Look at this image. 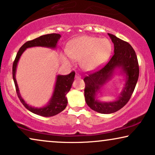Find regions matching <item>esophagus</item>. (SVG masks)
I'll list each match as a JSON object with an SVG mask.
<instances>
[{"mask_svg":"<svg viewBox=\"0 0 155 155\" xmlns=\"http://www.w3.org/2000/svg\"><path fill=\"white\" fill-rule=\"evenodd\" d=\"M75 78H81V75L79 73H75Z\"/></svg>","mask_w":155,"mask_h":155,"instance_id":"34e87169","label":"esophagus"}]
</instances>
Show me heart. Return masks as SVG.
<instances>
[{"label":"heart","mask_w":155,"mask_h":155,"mask_svg":"<svg viewBox=\"0 0 155 155\" xmlns=\"http://www.w3.org/2000/svg\"><path fill=\"white\" fill-rule=\"evenodd\" d=\"M112 45L109 40L92 36H82L70 44L67 53L62 56L64 63L69 64L70 58L80 60V65L84 70H95L102 65L109 58Z\"/></svg>","instance_id":"obj_1"}]
</instances>
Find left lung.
I'll return each instance as SVG.
<instances>
[{"mask_svg": "<svg viewBox=\"0 0 155 155\" xmlns=\"http://www.w3.org/2000/svg\"><path fill=\"white\" fill-rule=\"evenodd\" d=\"M114 44V54L109 62L97 71L84 78L86 103L94 111L110 114L118 111L129 101L139 78V65L135 51L127 42L108 33ZM126 77V83L118 99L112 102H101L97 96L101 87L113 77L116 69Z\"/></svg>", "mask_w": 155, "mask_h": 155, "instance_id": "obj_1", "label": "left lung"}]
</instances>
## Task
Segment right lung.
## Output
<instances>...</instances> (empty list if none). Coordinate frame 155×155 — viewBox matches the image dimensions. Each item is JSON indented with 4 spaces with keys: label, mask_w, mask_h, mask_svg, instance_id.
<instances>
[{
    "label": "right lung",
    "mask_w": 155,
    "mask_h": 155,
    "mask_svg": "<svg viewBox=\"0 0 155 155\" xmlns=\"http://www.w3.org/2000/svg\"><path fill=\"white\" fill-rule=\"evenodd\" d=\"M60 37L61 35L60 34L51 33L40 36L39 38L26 42L19 49L13 64V78L18 97L26 109L34 114L43 116V117H52L65 110L68 104L66 95L70 91L72 85H73L75 74V72H72L67 75H58L56 78V82L53 95H52V97L48 103L42 107H34L26 103L20 94L18 85L15 79L16 68H17V65L20 58L27 48L32 47H44L55 49Z\"/></svg>",
    "instance_id": "1"
}]
</instances>
